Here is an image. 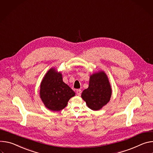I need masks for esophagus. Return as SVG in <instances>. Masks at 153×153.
Here are the masks:
<instances>
[{"mask_svg":"<svg viewBox=\"0 0 153 153\" xmlns=\"http://www.w3.org/2000/svg\"><path fill=\"white\" fill-rule=\"evenodd\" d=\"M76 94H77L78 95H79V96L81 95V89H77V90H76Z\"/></svg>","mask_w":153,"mask_h":153,"instance_id":"obj_1","label":"esophagus"}]
</instances>
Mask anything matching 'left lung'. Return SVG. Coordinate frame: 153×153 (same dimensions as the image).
<instances>
[{
  "mask_svg": "<svg viewBox=\"0 0 153 153\" xmlns=\"http://www.w3.org/2000/svg\"><path fill=\"white\" fill-rule=\"evenodd\" d=\"M111 94L108 78L102 71L91 76L89 88L82 91L81 97L90 109L98 111L109 102Z\"/></svg>",
  "mask_w": 153,
  "mask_h": 153,
  "instance_id": "8db88e82",
  "label": "left lung"
}]
</instances>
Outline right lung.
I'll return each instance as SVG.
<instances>
[{
	"mask_svg": "<svg viewBox=\"0 0 153 153\" xmlns=\"http://www.w3.org/2000/svg\"><path fill=\"white\" fill-rule=\"evenodd\" d=\"M75 95L74 91L63 82L61 73H57L54 69L47 72L40 89V97L47 108L52 111H61Z\"/></svg>",
	"mask_w": 153,
	"mask_h": 153,
	"instance_id": "obj_1",
	"label": "right lung"
}]
</instances>
